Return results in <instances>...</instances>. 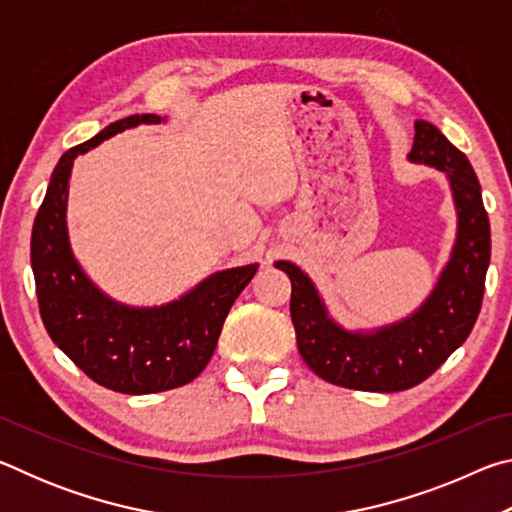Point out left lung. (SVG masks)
<instances>
[{
  "instance_id": "obj_1",
  "label": "left lung",
  "mask_w": 512,
  "mask_h": 512,
  "mask_svg": "<svg viewBox=\"0 0 512 512\" xmlns=\"http://www.w3.org/2000/svg\"><path fill=\"white\" fill-rule=\"evenodd\" d=\"M411 162L445 171L458 214L456 244L431 296L400 323L348 332L327 316L309 277L291 262L275 266L291 280V320L307 366L329 384L397 393L433 375L461 348L479 318L490 264V221L470 160L429 121H415Z\"/></svg>"
}]
</instances>
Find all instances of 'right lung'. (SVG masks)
Instances as JSON below:
<instances>
[{"label": "right lung", "instance_id": "right-lung-1", "mask_svg": "<svg viewBox=\"0 0 512 512\" xmlns=\"http://www.w3.org/2000/svg\"><path fill=\"white\" fill-rule=\"evenodd\" d=\"M160 121L158 115H131L63 153L31 232L38 307L51 341L92 381L126 395L171 391L201 375L225 316L257 271V264L219 271L180 300L149 309L115 302L83 273L65 223L74 158L126 128Z\"/></svg>", "mask_w": 512, "mask_h": 512}]
</instances>
